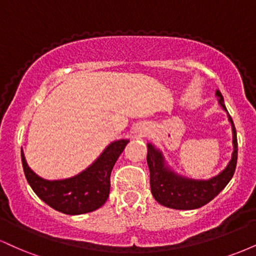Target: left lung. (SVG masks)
Here are the masks:
<instances>
[{
	"instance_id": "8db88e82",
	"label": "left lung",
	"mask_w": 256,
	"mask_h": 256,
	"mask_svg": "<svg viewBox=\"0 0 256 256\" xmlns=\"http://www.w3.org/2000/svg\"><path fill=\"white\" fill-rule=\"evenodd\" d=\"M216 95L222 107L228 112L222 92L216 90ZM228 120L232 125V134H234L232 158L225 170L208 180L190 179L177 174L165 164L162 152L148 143L146 162L150 172V189L152 196L158 204L173 210H196L212 201L228 184V182L234 177L237 165V154H238L236 128L230 114H228Z\"/></svg>"
}]
</instances>
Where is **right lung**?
Returning <instances> with one entry per match:
<instances>
[{
  "instance_id": "1",
  "label": "right lung",
  "mask_w": 256,
  "mask_h": 256,
  "mask_svg": "<svg viewBox=\"0 0 256 256\" xmlns=\"http://www.w3.org/2000/svg\"><path fill=\"white\" fill-rule=\"evenodd\" d=\"M128 140L112 142L98 160L74 177L46 180L28 167L22 149L25 177L36 195L58 212L78 216L94 212L104 204L110 196V172Z\"/></svg>"
}]
</instances>
